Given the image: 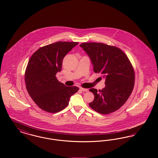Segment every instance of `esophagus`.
Returning <instances> with one entry per match:
<instances>
[{"mask_svg":"<svg viewBox=\"0 0 158 158\" xmlns=\"http://www.w3.org/2000/svg\"><path fill=\"white\" fill-rule=\"evenodd\" d=\"M80 89L84 92H88V89H86V88H80Z\"/></svg>","mask_w":158,"mask_h":158,"instance_id":"obj_1","label":"esophagus"}]
</instances>
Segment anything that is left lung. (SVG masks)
Returning a JSON list of instances; mask_svg holds the SVG:
<instances>
[{"instance_id":"1","label":"left lung","mask_w":158,"mask_h":158,"mask_svg":"<svg viewBox=\"0 0 158 158\" xmlns=\"http://www.w3.org/2000/svg\"><path fill=\"white\" fill-rule=\"evenodd\" d=\"M80 47L90 57L94 72L105 79L102 90L89 89L95 97L90 108L102 114L117 111L127 101L135 85V71L127 56L118 47L104 43H83Z\"/></svg>"}]
</instances>
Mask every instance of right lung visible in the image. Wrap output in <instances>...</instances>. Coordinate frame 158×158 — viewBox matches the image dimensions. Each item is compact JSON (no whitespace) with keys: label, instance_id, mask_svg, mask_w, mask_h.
I'll return each instance as SVG.
<instances>
[{"label":"right lung","instance_id":"1","mask_svg":"<svg viewBox=\"0 0 158 158\" xmlns=\"http://www.w3.org/2000/svg\"><path fill=\"white\" fill-rule=\"evenodd\" d=\"M77 42L58 41L40 48L31 57L25 73L26 88L31 98L43 110L56 113L64 109L76 86H66L56 75L61 70L63 58Z\"/></svg>","mask_w":158,"mask_h":158}]
</instances>
